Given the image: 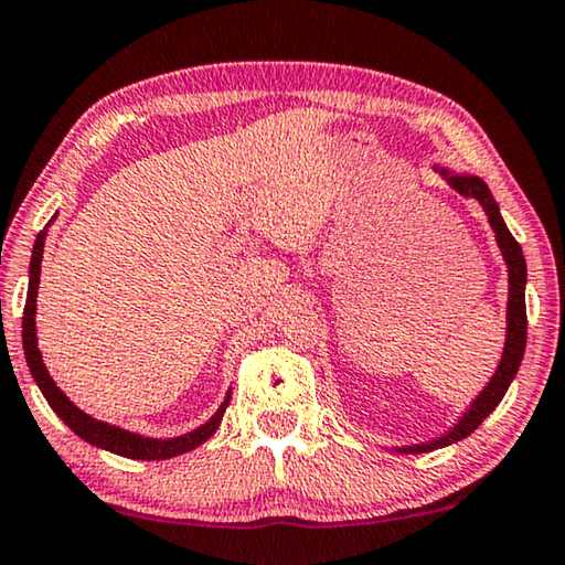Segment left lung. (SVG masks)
Listing matches in <instances>:
<instances>
[{
	"mask_svg": "<svg viewBox=\"0 0 565 565\" xmlns=\"http://www.w3.org/2000/svg\"><path fill=\"white\" fill-rule=\"evenodd\" d=\"M449 188H454L459 195L475 198L479 205L484 207L487 221H490L494 238H498V246L502 250L504 264H508V281H510V297H508V332H504V348H502V360L490 383L484 385V391L477 395L475 401L469 403V408L461 414V418L454 424L444 436H436L431 441L424 444H411V446H395V451L401 454H426L434 449H441V446L457 444L475 431V428L482 424V420L492 414L494 408L500 406V401L508 393L512 377L518 375L520 363H523L525 352V337H527V317H525V284H527V268H525V256L520 243L512 238V233L504 225L500 215V205L494 202L490 188L482 177L477 174H457L446 167H434Z\"/></svg>",
	"mask_w": 565,
	"mask_h": 565,
	"instance_id": "left-lung-1",
	"label": "left lung"
}]
</instances>
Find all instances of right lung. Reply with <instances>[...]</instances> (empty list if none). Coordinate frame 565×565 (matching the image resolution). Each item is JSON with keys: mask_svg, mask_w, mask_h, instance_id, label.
Returning a JSON list of instances; mask_svg holds the SVG:
<instances>
[{"mask_svg": "<svg viewBox=\"0 0 565 565\" xmlns=\"http://www.w3.org/2000/svg\"><path fill=\"white\" fill-rule=\"evenodd\" d=\"M45 235L47 228L38 233L35 248H32V260H30V289H28V301H24V315H22V348H24V360H28V367L32 377H35L38 388L45 395L50 408L55 411L57 416L65 420V426H71L73 434H78L83 441L98 446V449H106L111 454H119L126 459H141V461H157V459H172L180 457L184 451L198 449L200 444H205L210 436L217 431L221 426L225 408L231 403V391L225 393V401L221 408L210 416L205 424L198 426L195 431L174 436V439H149V436L131 434L126 428L111 426L106 420H98L94 416L83 414V411L75 406V403L67 398V395L57 388L53 377H50L45 363H42V352L38 348V330H35V315H38V284H40V264H42V248H45Z\"/></svg>", "mask_w": 565, "mask_h": 565, "instance_id": "add662e5", "label": "right lung"}]
</instances>
